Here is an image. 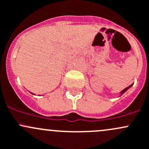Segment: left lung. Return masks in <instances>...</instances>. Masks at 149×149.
Wrapping results in <instances>:
<instances>
[{"label":"left lung","instance_id":"1","mask_svg":"<svg viewBox=\"0 0 149 149\" xmlns=\"http://www.w3.org/2000/svg\"><path fill=\"white\" fill-rule=\"evenodd\" d=\"M133 84H131V85H130V86H128V87H126V88H125V89H124V90H122V91H121L120 92V96H121V95H122L123 94V93H125V92H126L127 91V90H128V89H129L130 88V87H132V86H133Z\"/></svg>","mask_w":149,"mask_h":149}]
</instances>
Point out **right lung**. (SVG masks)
<instances>
[{
  "label": "right lung",
  "mask_w": 149,
  "mask_h": 149,
  "mask_svg": "<svg viewBox=\"0 0 149 149\" xmlns=\"http://www.w3.org/2000/svg\"><path fill=\"white\" fill-rule=\"evenodd\" d=\"M32 94H33V93H32ZM33 95H34V94H33Z\"/></svg>",
  "instance_id": "obj_1"
}]
</instances>
